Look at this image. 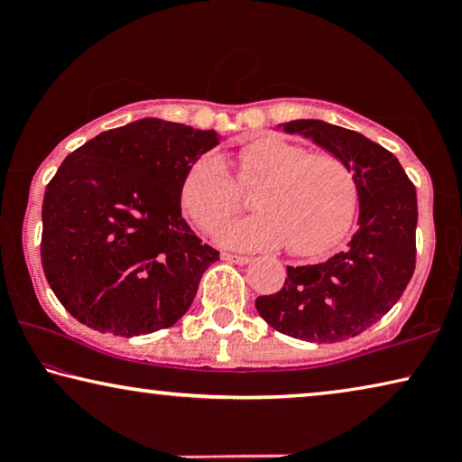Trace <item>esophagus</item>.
<instances>
[{"mask_svg": "<svg viewBox=\"0 0 462 462\" xmlns=\"http://www.w3.org/2000/svg\"><path fill=\"white\" fill-rule=\"evenodd\" d=\"M223 261H229V263H236V264H248L252 263L250 256H242V254H231V252H223Z\"/></svg>", "mask_w": 462, "mask_h": 462, "instance_id": "34e87169", "label": "esophagus"}]
</instances>
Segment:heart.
Wrapping results in <instances>:
<instances>
[{
    "label": "heart",
    "mask_w": 462,
    "mask_h": 462,
    "mask_svg": "<svg viewBox=\"0 0 462 462\" xmlns=\"http://www.w3.org/2000/svg\"><path fill=\"white\" fill-rule=\"evenodd\" d=\"M235 179L226 163L204 153L189 166L180 204L201 231L214 233L244 206L243 189H254L258 214L226 225L220 242L244 250L286 245L299 256L337 248L357 210V182L351 168L332 153L264 136L237 151Z\"/></svg>",
    "instance_id": "heart-1"
}]
</instances>
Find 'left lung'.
Masks as SVG:
<instances>
[{
	"mask_svg": "<svg viewBox=\"0 0 462 462\" xmlns=\"http://www.w3.org/2000/svg\"><path fill=\"white\" fill-rule=\"evenodd\" d=\"M351 168L359 218L349 248L326 263L288 267L280 292L258 296L256 311L277 332L338 343L374 326L400 300L416 264V189L397 157L359 132L296 119L283 124Z\"/></svg>",
	"mask_w": 462,
	"mask_h": 462,
	"instance_id": "obj_1",
	"label": "left lung"
}]
</instances>
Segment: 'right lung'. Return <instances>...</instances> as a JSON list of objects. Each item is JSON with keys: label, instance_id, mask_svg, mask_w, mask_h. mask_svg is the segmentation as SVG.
<instances>
[{"label": "right lung", "instance_id": "right-lung-1", "mask_svg": "<svg viewBox=\"0 0 462 462\" xmlns=\"http://www.w3.org/2000/svg\"><path fill=\"white\" fill-rule=\"evenodd\" d=\"M217 144L214 130L151 117L67 155L43 195L42 267L75 319L138 337L187 313L218 252L182 218L180 185Z\"/></svg>", "mask_w": 462, "mask_h": 462}]
</instances>
